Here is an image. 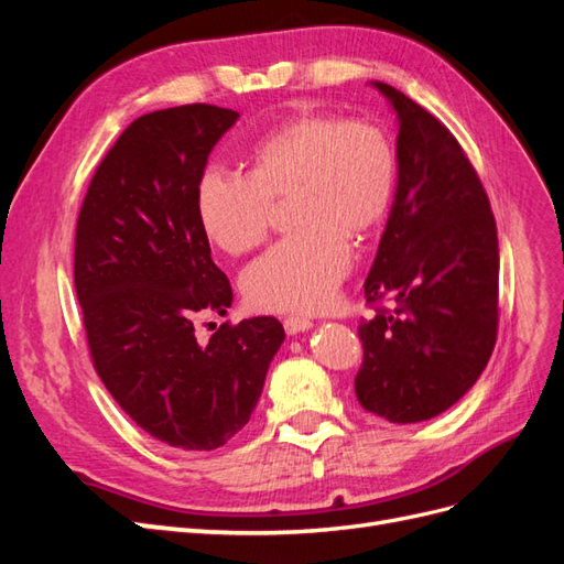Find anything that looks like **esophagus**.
<instances>
[{
	"mask_svg": "<svg viewBox=\"0 0 564 564\" xmlns=\"http://www.w3.org/2000/svg\"><path fill=\"white\" fill-rule=\"evenodd\" d=\"M311 327H313V319H308V317H286L284 319V332L289 336H296L301 332H308Z\"/></svg>",
	"mask_w": 564,
	"mask_h": 564,
	"instance_id": "esophagus-1",
	"label": "esophagus"
}]
</instances>
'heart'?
I'll return each instance as SVG.
<instances>
[{
	"label": "heart",
	"mask_w": 564,
	"mask_h": 564,
	"mask_svg": "<svg viewBox=\"0 0 564 564\" xmlns=\"http://www.w3.org/2000/svg\"><path fill=\"white\" fill-rule=\"evenodd\" d=\"M249 174L207 169L197 185L204 235L228 253L259 247L272 202L292 197L294 235L270 247L242 275L259 311H319L348 275V235L367 237L392 199L398 160L383 129L362 119L299 115L256 143Z\"/></svg>",
	"instance_id": "heart-1"
}]
</instances>
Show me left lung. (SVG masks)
Here are the masks:
<instances>
[{
  "mask_svg": "<svg viewBox=\"0 0 564 564\" xmlns=\"http://www.w3.org/2000/svg\"><path fill=\"white\" fill-rule=\"evenodd\" d=\"M398 117V185L367 301L395 313L362 322L355 395L390 423L429 421L480 379L497 340L499 240L485 187L449 129L412 98L371 82Z\"/></svg>",
  "mask_w": 564,
  "mask_h": 564,
  "instance_id": "obj_1",
  "label": "left lung"
}]
</instances>
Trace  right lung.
Segmentation results:
<instances>
[{
	"label": "right lung",
	"mask_w": 564,
	"mask_h": 564,
	"mask_svg": "<svg viewBox=\"0 0 564 564\" xmlns=\"http://www.w3.org/2000/svg\"><path fill=\"white\" fill-rule=\"evenodd\" d=\"M240 112L178 106L131 122L84 197L75 289L100 381L145 433L183 452L224 447L251 419L284 340L275 317L220 324L232 289L197 218L209 152Z\"/></svg>",
	"instance_id": "right-lung-1"
}]
</instances>
